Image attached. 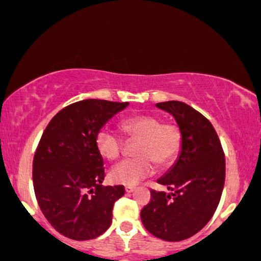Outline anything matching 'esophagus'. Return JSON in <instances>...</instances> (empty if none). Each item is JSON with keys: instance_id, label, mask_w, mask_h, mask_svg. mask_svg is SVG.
Segmentation results:
<instances>
[{"instance_id": "obj_1", "label": "esophagus", "mask_w": 261, "mask_h": 261, "mask_svg": "<svg viewBox=\"0 0 261 261\" xmlns=\"http://www.w3.org/2000/svg\"><path fill=\"white\" fill-rule=\"evenodd\" d=\"M133 190H134V187H130V186L125 187V192H127V193H132Z\"/></svg>"}]
</instances>
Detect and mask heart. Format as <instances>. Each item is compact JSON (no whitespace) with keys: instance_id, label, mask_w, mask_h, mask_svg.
I'll list each match as a JSON object with an SVG mask.
<instances>
[{"instance_id":"1","label":"heart","mask_w":261,"mask_h":261,"mask_svg":"<svg viewBox=\"0 0 261 261\" xmlns=\"http://www.w3.org/2000/svg\"><path fill=\"white\" fill-rule=\"evenodd\" d=\"M122 133L127 138L138 141L137 158L125 159L112 168L111 179L123 186H136L148 178L158 168H168L174 163L183 144V136L174 123L163 122L154 114H136L119 123ZM98 152L106 159L113 161L123 152V138L109 129L98 132L96 137Z\"/></svg>"}]
</instances>
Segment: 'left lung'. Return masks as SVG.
Segmentation results:
<instances>
[{
  "mask_svg": "<svg viewBox=\"0 0 261 261\" xmlns=\"http://www.w3.org/2000/svg\"><path fill=\"white\" fill-rule=\"evenodd\" d=\"M174 117L183 136L174 167L156 183L172 190H150V200L141 212L150 234L167 242H180L203 229L218 208L224 181L225 155L212 123L187 103H156Z\"/></svg>",
  "mask_w": 261,
  "mask_h": 261,
  "instance_id": "1",
  "label": "left lung"
}]
</instances>
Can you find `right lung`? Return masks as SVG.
Masks as SVG:
<instances>
[{
	"instance_id": "right-lung-1",
	"label": "right lung",
	"mask_w": 261,
	"mask_h": 261,
	"mask_svg": "<svg viewBox=\"0 0 261 261\" xmlns=\"http://www.w3.org/2000/svg\"><path fill=\"white\" fill-rule=\"evenodd\" d=\"M128 102L85 99L51 119L33 156V189L38 205L60 234L73 240L99 237L112 223L124 187H105V165L97 149L100 128Z\"/></svg>"
}]
</instances>
